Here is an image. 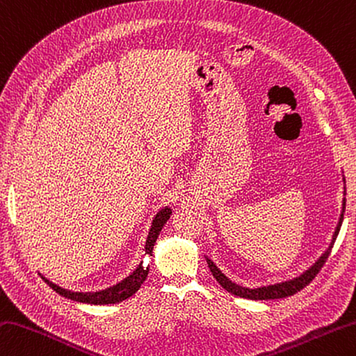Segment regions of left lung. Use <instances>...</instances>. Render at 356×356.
<instances>
[{"label":"left lung","instance_id":"1","mask_svg":"<svg viewBox=\"0 0 356 356\" xmlns=\"http://www.w3.org/2000/svg\"><path fill=\"white\" fill-rule=\"evenodd\" d=\"M346 182V180H344ZM344 196H346V188H344ZM344 211H346V197L343 200V211H341L339 216V220H338V225L335 228V233H333V238L329 248L325 250V252L319 256V259L313 264V266L305 270L302 275H299L293 280H289V281H284V282H277V284H271V285H262V287H257V289H248V287H242V285L233 282L229 277H227L222 271L218 268V266L210 259V257H207V262H208V267H210L213 276L216 277V281H218L222 287H224L229 293H233L236 296H241V298H245V299H253V301H262V299H280V298H287L298 293V291H301L305 285H309L313 280H315V276L319 273V270L323 268V266L327 261V257H329L330 252H332V247L333 243L337 241V236L339 233V228L341 224H343V219H344Z\"/></svg>","mask_w":356,"mask_h":356}]
</instances>
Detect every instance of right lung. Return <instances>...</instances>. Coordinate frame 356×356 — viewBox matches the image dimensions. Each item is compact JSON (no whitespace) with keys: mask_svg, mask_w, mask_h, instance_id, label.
I'll list each match as a JSON object with an SVG mask.
<instances>
[{"mask_svg":"<svg viewBox=\"0 0 356 356\" xmlns=\"http://www.w3.org/2000/svg\"><path fill=\"white\" fill-rule=\"evenodd\" d=\"M171 213H172L171 208L165 207L156 214V218L152 219L148 238H146V243H145V254L152 256V248H154V243L159 238L160 232H162V228L165 227L166 222H168ZM148 271H149V267H143V264L140 262V264H138V267L134 271H132L129 276L124 277L123 281L113 285V287L104 289V290H100V291H71V290L61 289L60 285L51 282L43 275H41V277H43L44 282L49 285V287L57 291L58 295L65 296L67 299H72V301H76V302L104 305V304L122 302V301H124V299L131 298L138 289H140V285L145 282L146 276H148Z\"/></svg>","mask_w":356,"mask_h":356,"instance_id":"add662e5","label":"right lung"}]
</instances>
